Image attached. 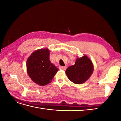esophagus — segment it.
Instances as JSON below:
<instances>
[{
    "instance_id": "obj_1",
    "label": "esophagus",
    "mask_w": 121,
    "mask_h": 121,
    "mask_svg": "<svg viewBox=\"0 0 121 121\" xmlns=\"http://www.w3.org/2000/svg\"><path fill=\"white\" fill-rule=\"evenodd\" d=\"M66 68H67L66 67H62V66L59 67V69H61V70H64V71L65 70V69H66Z\"/></svg>"
}]
</instances>
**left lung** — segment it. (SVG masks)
I'll return each mask as SVG.
<instances>
[{"mask_svg": "<svg viewBox=\"0 0 121 121\" xmlns=\"http://www.w3.org/2000/svg\"><path fill=\"white\" fill-rule=\"evenodd\" d=\"M92 61L85 55L77 58L74 65L67 68L65 73L68 79L76 84H81L88 79L93 72Z\"/></svg>", "mask_w": 121, "mask_h": 121, "instance_id": "8db88e82", "label": "left lung"}]
</instances>
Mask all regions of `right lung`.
I'll use <instances>...</instances> for the list:
<instances>
[{"label":"right lung","mask_w":121,"mask_h":121,"mask_svg":"<svg viewBox=\"0 0 121 121\" xmlns=\"http://www.w3.org/2000/svg\"><path fill=\"white\" fill-rule=\"evenodd\" d=\"M48 49L35 51L27 60L28 74L32 80L41 86H44L52 81L58 69L49 60Z\"/></svg>","instance_id":"1"}]
</instances>
